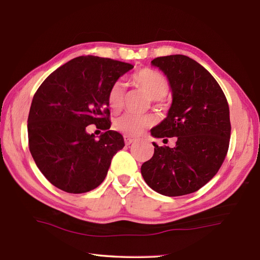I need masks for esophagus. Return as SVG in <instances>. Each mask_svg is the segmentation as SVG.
Returning a JSON list of instances; mask_svg holds the SVG:
<instances>
[{
    "mask_svg": "<svg viewBox=\"0 0 260 260\" xmlns=\"http://www.w3.org/2000/svg\"><path fill=\"white\" fill-rule=\"evenodd\" d=\"M124 141H125V145H131V144H133L134 141H135V138H132L131 136L125 135L124 136Z\"/></svg>",
    "mask_w": 260,
    "mask_h": 260,
    "instance_id": "34e87169",
    "label": "esophagus"
}]
</instances>
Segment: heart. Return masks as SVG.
Listing matches in <instances>:
<instances>
[{
	"instance_id": "1",
	"label": "heart",
	"mask_w": 260,
	"mask_h": 260,
	"mask_svg": "<svg viewBox=\"0 0 260 260\" xmlns=\"http://www.w3.org/2000/svg\"><path fill=\"white\" fill-rule=\"evenodd\" d=\"M134 85L145 90L154 100L166 96L170 90L169 81L164 75L152 68H144L134 73L131 77ZM125 89L120 82H115L108 91V104L114 111H118L124 104ZM154 123L152 116H138L125 113L115 121V128L129 136L139 135L147 127Z\"/></svg>"
}]
</instances>
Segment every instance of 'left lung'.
Here are the masks:
<instances>
[{
	"mask_svg": "<svg viewBox=\"0 0 260 260\" xmlns=\"http://www.w3.org/2000/svg\"><path fill=\"white\" fill-rule=\"evenodd\" d=\"M170 81L173 103L169 114L151 129L156 138L177 137L176 147H158L141 165L147 185L157 193H192L219 171L229 149V106L221 87L204 67L185 55L151 61Z\"/></svg>",
	"mask_w": 260,
	"mask_h": 260,
	"instance_id": "8db88e82",
	"label": "left lung"
}]
</instances>
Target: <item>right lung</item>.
I'll return each mask as SVG.
<instances>
[{"mask_svg": "<svg viewBox=\"0 0 260 260\" xmlns=\"http://www.w3.org/2000/svg\"><path fill=\"white\" fill-rule=\"evenodd\" d=\"M134 66L97 56H80L42 83L28 116L31 155L45 178L68 193H84L106 178L113 155L124 145L111 131L108 91ZM95 123L99 140L86 133Z\"/></svg>", "mask_w": 260, "mask_h": 260, "instance_id": "add662e5", "label": "right lung"}]
</instances>
